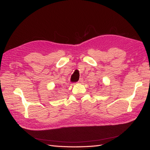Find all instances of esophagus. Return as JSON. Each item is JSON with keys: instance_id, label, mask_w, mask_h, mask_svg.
<instances>
[{"instance_id": "esophagus-1", "label": "esophagus", "mask_w": 150, "mask_h": 150, "mask_svg": "<svg viewBox=\"0 0 150 150\" xmlns=\"http://www.w3.org/2000/svg\"><path fill=\"white\" fill-rule=\"evenodd\" d=\"M83 82V79L81 78L80 79H79V81H78V82H79V83H80V82Z\"/></svg>"}]
</instances>
